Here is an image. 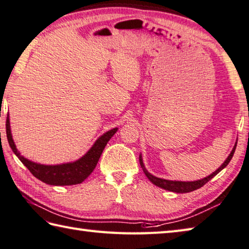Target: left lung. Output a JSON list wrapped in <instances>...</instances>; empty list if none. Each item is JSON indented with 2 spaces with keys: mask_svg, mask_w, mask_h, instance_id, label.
Wrapping results in <instances>:
<instances>
[{
  "mask_svg": "<svg viewBox=\"0 0 249 249\" xmlns=\"http://www.w3.org/2000/svg\"><path fill=\"white\" fill-rule=\"evenodd\" d=\"M236 145H237V142L235 143V146L233 147L232 152H231V154L229 155V158L225 160V162L221 165L220 168H217L214 173H212L210 176H208L206 178H203V179H200V180H196V181H172V180H166V179H162V178H158L153 175H151V174L146 171L144 165H143L142 162V158L140 156V165L143 169V172L146 175V177L149 178L150 181L153 182L155 186L160 187V188H163L165 190H169V191H174V193H178V194H186V193H190V191H194V190H197L199 188H201L202 186H204L207 184L209 180H211L213 177L215 175H217L222 169L224 167L228 166V164L230 163V160H232L233 155H234V152L235 149H236Z\"/></svg>",
  "mask_w": 249,
  "mask_h": 249,
  "instance_id": "1",
  "label": "left lung"
}]
</instances>
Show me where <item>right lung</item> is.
Here are the masks:
<instances>
[{
    "label": "right lung",
    "mask_w": 249,
    "mask_h": 249,
    "mask_svg": "<svg viewBox=\"0 0 249 249\" xmlns=\"http://www.w3.org/2000/svg\"><path fill=\"white\" fill-rule=\"evenodd\" d=\"M117 128L109 130L108 132L100 137L95 142V144L91 146V149L76 162L49 166V165H40L30 162V160L24 159L23 156H20L12 139L10 119H8V117L6 119V137L13 152L35 177L48 185L53 186H70L81 184L82 181H84V179H86L90 175V173L94 171L107 142L117 132Z\"/></svg>",
    "instance_id": "obj_1"
}]
</instances>
